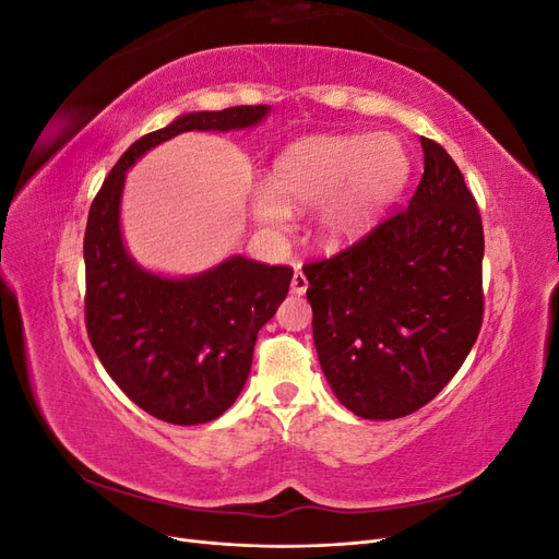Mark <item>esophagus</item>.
<instances>
[{"label":"esophagus","instance_id":"obj_1","mask_svg":"<svg viewBox=\"0 0 559 559\" xmlns=\"http://www.w3.org/2000/svg\"><path fill=\"white\" fill-rule=\"evenodd\" d=\"M292 292L294 294H298V296H302L308 292V277L302 275V270L300 267H296V273H294V280H292Z\"/></svg>","mask_w":559,"mask_h":559}]
</instances>
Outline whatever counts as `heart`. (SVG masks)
Instances as JSON below:
<instances>
[{"instance_id":"obj_1","label":"heart","mask_w":559,"mask_h":559,"mask_svg":"<svg viewBox=\"0 0 559 559\" xmlns=\"http://www.w3.org/2000/svg\"><path fill=\"white\" fill-rule=\"evenodd\" d=\"M411 163L392 134H329L292 144L275 160L273 186H257L251 210L261 224L284 228L289 207L321 202L319 235L331 245L359 235L392 202Z\"/></svg>"}]
</instances>
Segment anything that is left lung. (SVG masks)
<instances>
[{
    "label": "left lung",
    "instance_id": "left-lung-1",
    "mask_svg": "<svg viewBox=\"0 0 559 559\" xmlns=\"http://www.w3.org/2000/svg\"><path fill=\"white\" fill-rule=\"evenodd\" d=\"M408 207L302 265L321 370L347 411L405 417L454 378L483 326V218L448 151L421 138Z\"/></svg>",
    "mask_w": 559,
    "mask_h": 559
}]
</instances>
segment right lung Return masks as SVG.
Wrapping results in <instances>:
<instances>
[{
    "label": "right lung",
    "instance_id": "add662e5",
    "mask_svg": "<svg viewBox=\"0 0 559 559\" xmlns=\"http://www.w3.org/2000/svg\"><path fill=\"white\" fill-rule=\"evenodd\" d=\"M265 114V105L183 114L144 134L111 167L88 212L83 302L91 345L123 394L170 425H205L240 396L259 329L289 294L294 267L233 257L189 280L146 273L128 257L118 226L126 170L179 132L249 128Z\"/></svg>",
    "mask_w": 559,
    "mask_h": 559
}]
</instances>
